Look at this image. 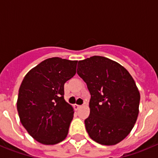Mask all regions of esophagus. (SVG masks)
I'll list each match as a JSON object with an SVG mask.
<instances>
[{
	"label": "esophagus",
	"instance_id": "1",
	"mask_svg": "<svg viewBox=\"0 0 158 158\" xmlns=\"http://www.w3.org/2000/svg\"><path fill=\"white\" fill-rule=\"evenodd\" d=\"M73 107H74V109L75 110H78V109H79V108H80L81 107V106L78 105V104H74V105H73Z\"/></svg>",
	"mask_w": 158,
	"mask_h": 158
}]
</instances>
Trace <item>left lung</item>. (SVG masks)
Listing matches in <instances>:
<instances>
[{
  "label": "left lung",
  "mask_w": 158,
  "mask_h": 158,
  "mask_svg": "<svg viewBox=\"0 0 158 158\" xmlns=\"http://www.w3.org/2000/svg\"><path fill=\"white\" fill-rule=\"evenodd\" d=\"M77 74L91 94L90 115L85 120L89 137L101 145H116L139 115L140 93L133 77L120 64L102 56L79 61Z\"/></svg>",
  "instance_id": "1"
}]
</instances>
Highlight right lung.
<instances>
[{
  "label": "right lung",
  "mask_w": 158,
  "mask_h": 158,
  "mask_svg": "<svg viewBox=\"0 0 158 158\" xmlns=\"http://www.w3.org/2000/svg\"><path fill=\"white\" fill-rule=\"evenodd\" d=\"M77 61L51 58L25 75L19 89L17 111L29 135L43 145L66 138L73 108L64 99V84L74 76Z\"/></svg>",
  "instance_id": "right-lung-1"
}]
</instances>
